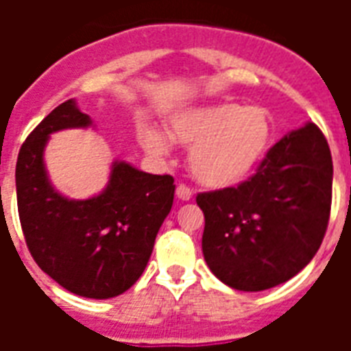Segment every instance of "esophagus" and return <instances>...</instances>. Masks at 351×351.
Listing matches in <instances>:
<instances>
[{
    "mask_svg": "<svg viewBox=\"0 0 351 351\" xmlns=\"http://www.w3.org/2000/svg\"><path fill=\"white\" fill-rule=\"evenodd\" d=\"M176 197L180 198V200H191L193 198V191L189 189L187 186H184V184H180V186L176 187Z\"/></svg>",
    "mask_w": 351,
    "mask_h": 351,
    "instance_id": "1",
    "label": "esophagus"
}]
</instances>
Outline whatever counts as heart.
<instances>
[{
    "mask_svg": "<svg viewBox=\"0 0 351 351\" xmlns=\"http://www.w3.org/2000/svg\"><path fill=\"white\" fill-rule=\"evenodd\" d=\"M169 136L191 147L189 169L198 184L224 189L244 182L261 164L269 145L271 125L262 107L233 101L197 107L169 121ZM143 147L164 156L169 143L154 129L140 134Z\"/></svg>",
    "mask_w": 351,
    "mask_h": 351,
    "instance_id": "b5f03b06",
    "label": "heart"
}]
</instances>
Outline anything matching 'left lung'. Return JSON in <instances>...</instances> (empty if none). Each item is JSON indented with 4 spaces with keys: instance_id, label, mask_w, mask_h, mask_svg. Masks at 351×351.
Listing matches in <instances>:
<instances>
[{
    "instance_id": "left-lung-1",
    "label": "left lung",
    "mask_w": 351,
    "mask_h": 351,
    "mask_svg": "<svg viewBox=\"0 0 351 351\" xmlns=\"http://www.w3.org/2000/svg\"><path fill=\"white\" fill-rule=\"evenodd\" d=\"M332 153L321 129L288 132L237 187L200 193L202 253L217 278L239 291L275 288L310 264L332 208Z\"/></svg>"
}]
</instances>
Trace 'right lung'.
Returning a JSON list of instances; mask_svg holds the SVG:
<instances>
[{
  "mask_svg": "<svg viewBox=\"0 0 351 351\" xmlns=\"http://www.w3.org/2000/svg\"><path fill=\"white\" fill-rule=\"evenodd\" d=\"M93 125L67 100L40 121L19 149L16 164L18 213L36 264L71 293L111 299L136 282L169 215L175 180L112 162L106 189L87 200L58 193L43 153L52 132Z\"/></svg>",
  "mask_w": 351,
  "mask_h": 351,
  "instance_id": "add662e5",
  "label": "right lung"
}]
</instances>
